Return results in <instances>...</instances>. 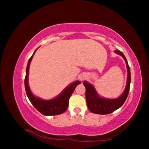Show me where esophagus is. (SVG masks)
<instances>
[{
	"label": "esophagus",
	"mask_w": 149,
	"mask_h": 149,
	"mask_svg": "<svg viewBox=\"0 0 149 149\" xmlns=\"http://www.w3.org/2000/svg\"><path fill=\"white\" fill-rule=\"evenodd\" d=\"M79 78H80V79H81V80H83L84 79V77L83 76H81V77H79Z\"/></svg>",
	"instance_id": "obj_1"
}]
</instances>
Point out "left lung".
I'll return each mask as SVG.
<instances>
[{"label": "left lung", "mask_w": 149, "mask_h": 149, "mask_svg": "<svg viewBox=\"0 0 149 149\" xmlns=\"http://www.w3.org/2000/svg\"><path fill=\"white\" fill-rule=\"evenodd\" d=\"M115 52L121 55L126 62L127 72H128L126 87L123 93L119 97L115 99V100H109V99L103 98L99 96L94 87L89 84L88 82L84 81L83 84L86 87V98L87 107L91 112L95 113V114L107 115L113 113L123 105L127 96H128L130 84H131V71H130L129 65L125 56L121 52L116 50L115 51Z\"/></svg>", "instance_id": "8db88e82"}]
</instances>
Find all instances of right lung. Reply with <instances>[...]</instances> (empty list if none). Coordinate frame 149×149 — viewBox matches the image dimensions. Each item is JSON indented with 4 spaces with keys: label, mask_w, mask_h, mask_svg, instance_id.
<instances>
[{
    "label": "right lung",
    "mask_w": 149,
    "mask_h": 149,
    "mask_svg": "<svg viewBox=\"0 0 149 149\" xmlns=\"http://www.w3.org/2000/svg\"><path fill=\"white\" fill-rule=\"evenodd\" d=\"M37 49L34 51L33 55L28 60L26 71V77L24 79V86L26 92L29 100L33 106L44 115H58L65 112L69 105V100L71 95L74 92L75 87L81 84L79 81H76L71 84L63 90L57 97L51 100H42L41 99L35 97L30 91L29 86H28V72H29V66L30 62L34 56Z\"/></svg>",
    "instance_id": "obj_1"
}]
</instances>
